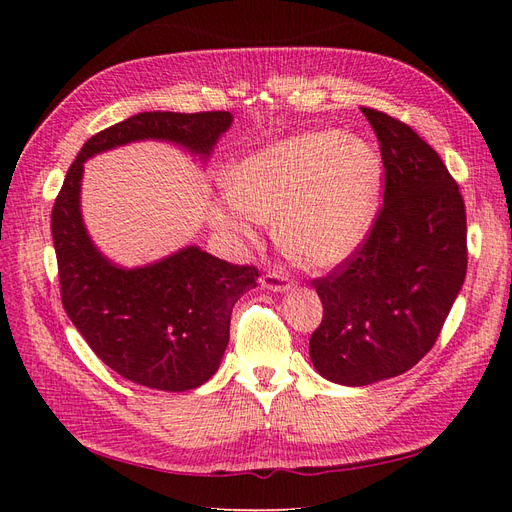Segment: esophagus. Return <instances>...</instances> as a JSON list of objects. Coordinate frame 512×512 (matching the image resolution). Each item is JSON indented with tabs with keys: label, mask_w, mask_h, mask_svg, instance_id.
Wrapping results in <instances>:
<instances>
[{
	"label": "esophagus",
	"mask_w": 512,
	"mask_h": 512,
	"mask_svg": "<svg viewBox=\"0 0 512 512\" xmlns=\"http://www.w3.org/2000/svg\"><path fill=\"white\" fill-rule=\"evenodd\" d=\"M290 277L284 271H267L262 275V286L273 292H286L290 290Z\"/></svg>",
	"instance_id": "34e87169"
}]
</instances>
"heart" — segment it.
Wrapping results in <instances>:
<instances>
[{
	"instance_id": "obj_1",
	"label": "heart",
	"mask_w": 512,
	"mask_h": 512,
	"mask_svg": "<svg viewBox=\"0 0 512 512\" xmlns=\"http://www.w3.org/2000/svg\"><path fill=\"white\" fill-rule=\"evenodd\" d=\"M382 164L363 138L312 132L262 147L228 177L232 209L213 222L254 239L247 220H275L284 254L307 269H333L365 241L380 203Z\"/></svg>"
}]
</instances>
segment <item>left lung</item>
Segmentation results:
<instances>
[{"label":"left lung","instance_id":"8db88e82","mask_svg":"<svg viewBox=\"0 0 512 512\" xmlns=\"http://www.w3.org/2000/svg\"><path fill=\"white\" fill-rule=\"evenodd\" d=\"M380 143L384 203L346 262L314 280L324 314L309 337L320 376L395 378L433 348L468 269L466 205L442 158L408 123L361 108Z\"/></svg>","mask_w":512,"mask_h":512}]
</instances>
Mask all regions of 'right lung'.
Segmentation results:
<instances>
[{
  "label": "right lung",
  "mask_w": 512,
  "mask_h": 512,
  "mask_svg": "<svg viewBox=\"0 0 512 512\" xmlns=\"http://www.w3.org/2000/svg\"><path fill=\"white\" fill-rule=\"evenodd\" d=\"M230 123L228 111L138 113L89 138L55 198L51 232L66 314L108 367L149 389L190 391L218 371L232 307L256 288L258 269L232 265L196 245L141 269L108 262L81 218L83 162L145 138L207 158Z\"/></svg>",
  "instance_id": "add662e5"
}]
</instances>
